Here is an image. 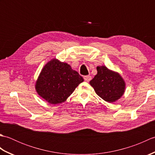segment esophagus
Listing matches in <instances>:
<instances>
[{"instance_id":"esophagus-1","label":"esophagus","mask_w":155,"mask_h":155,"mask_svg":"<svg viewBox=\"0 0 155 155\" xmlns=\"http://www.w3.org/2000/svg\"><path fill=\"white\" fill-rule=\"evenodd\" d=\"M84 79L85 81L89 82L92 79V77H91V76H90V75H87V76H84Z\"/></svg>"}]
</instances>
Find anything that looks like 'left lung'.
Here are the masks:
<instances>
[{
    "label": "left lung",
    "mask_w": 155,
    "mask_h": 155,
    "mask_svg": "<svg viewBox=\"0 0 155 155\" xmlns=\"http://www.w3.org/2000/svg\"><path fill=\"white\" fill-rule=\"evenodd\" d=\"M97 74L90 84L97 95L108 103H113L123 96L125 83L118 72L112 71L104 66L97 67Z\"/></svg>",
    "instance_id": "left-lung-1"
}]
</instances>
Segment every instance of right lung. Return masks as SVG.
Masks as SVG:
<instances>
[{
	"label": "right lung",
	"mask_w": 155,
	"mask_h": 155,
	"mask_svg": "<svg viewBox=\"0 0 155 155\" xmlns=\"http://www.w3.org/2000/svg\"><path fill=\"white\" fill-rule=\"evenodd\" d=\"M83 81L70 65L52 59L42 69L35 88L42 98L50 104H56L67 100Z\"/></svg>",
	"instance_id": "1"
}]
</instances>
